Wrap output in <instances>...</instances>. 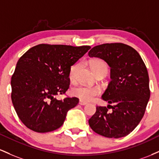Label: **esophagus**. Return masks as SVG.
I'll list each match as a JSON object with an SVG mask.
<instances>
[{"label":"esophagus","instance_id":"34e87169","mask_svg":"<svg viewBox=\"0 0 159 159\" xmlns=\"http://www.w3.org/2000/svg\"><path fill=\"white\" fill-rule=\"evenodd\" d=\"M79 103H80V105H83H83H86L87 104L86 102H84V101H80V102H79Z\"/></svg>","mask_w":159,"mask_h":159}]
</instances>
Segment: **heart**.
Returning <instances> with one entry per match:
<instances>
[{"instance_id":"obj_1","label":"heart","mask_w":159,"mask_h":159,"mask_svg":"<svg viewBox=\"0 0 159 159\" xmlns=\"http://www.w3.org/2000/svg\"><path fill=\"white\" fill-rule=\"evenodd\" d=\"M78 65L72 66L70 70L69 76L71 80H74L75 77V73L78 68ZM90 67L93 72L97 75L99 73H107V66L102 60L96 59L90 62ZM101 92L100 89L96 86H89V85H80L74 87L71 90V94L73 96L79 98L80 101L87 102L93 100L96 96H98Z\"/></svg>"}]
</instances>
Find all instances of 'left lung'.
Wrapping results in <instances>:
<instances>
[{
    "instance_id": "obj_1",
    "label": "left lung",
    "mask_w": 159,
    "mask_h": 159,
    "mask_svg": "<svg viewBox=\"0 0 159 159\" xmlns=\"http://www.w3.org/2000/svg\"><path fill=\"white\" fill-rule=\"evenodd\" d=\"M89 56L106 61L111 78L101 97L109 105L96 107L89 120V126L95 133L109 138L126 136L140 123L150 97L147 67L134 48L121 43L94 46Z\"/></svg>"
}]
</instances>
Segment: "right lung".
I'll list each match as a JSON object with an SVG mask.
<instances>
[{
	"instance_id": "1",
	"label": "right lung",
	"mask_w": 159,
	"mask_h": 159,
	"mask_svg": "<svg viewBox=\"0 0 159 159\" xmlns=\"http://www.w3.org/2000/svg\"><path fill=\"white\" fill-rule=\"evenodd\" d=\"M89 46L40 44L19 58L11 78V99L18 116L29 129L45 133L58 129L67 113L79 103L77 98H56L70 85V67Z\"/></svg>"
}]
</instances>
